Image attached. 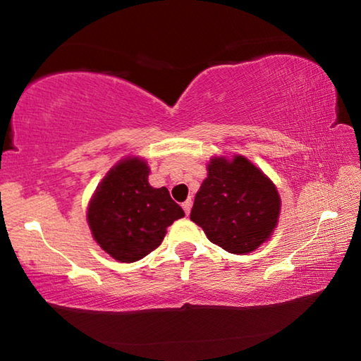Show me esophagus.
<instances>
[{
    "label": "esophagus",
    "instance_id": "esophagus-1",
    "mask_svg": "<svg viewBox=\"0 0 361 361\" xmlns=\"http://www.w3.org/2000/svg\"><path fill=\"white\" fill-rule=\"evenodd\" d=\"M183 210H185V213L186 215H189V212H191V207H192V202H191V199H188L186 202H183Z\"/></svg>",
    "mask_w": 361,
    "mask_h": 361
}]
</instances>
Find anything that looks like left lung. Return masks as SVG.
Here are the masks:
<instances>
[{
	"instance_id": "8db88e82",
	"label": "left lung",
	"mask_w": 361,
	"mask_h": 361,
	"mask_svg": "<svg viewBox=\"0 0 361 361\" xmlns=\"http://www.w3.org/2000/svg\"><path fill=\"white\" fill-rule=\"evenodd\" d=\"M195 194L191 221L215 245L234 255L250 253L271 237L280 213V195L247 157H213Z\"/></svg>"
}]
</instances>
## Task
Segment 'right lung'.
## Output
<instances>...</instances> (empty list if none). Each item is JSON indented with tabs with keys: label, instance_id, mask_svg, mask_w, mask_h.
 Returning a JSON list of instances; mask_svg holds the SVG:
<instances>
[{
	"label": "right lung",
	"instance_id": "right-lung-1",
	"mask_svg": "<svg viewBox=\"0 0 361 361\" xmlns=\"http://www.w3.org/2000/svg\"><path fill=\"white\" fill-rule=\"evenodd\" d=\"M143 159L126 157L109 170L87 209L95 242L121 262H135L156 250L175 219L185 216L167 188H152Z\"/></svg>",
	"mask_w": 361,
	"mask_h": 361
}]
</instances>
